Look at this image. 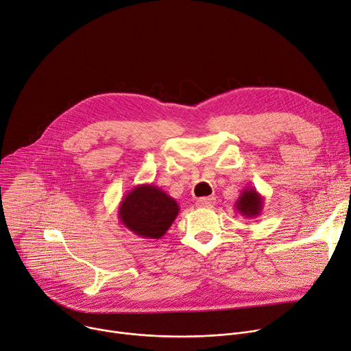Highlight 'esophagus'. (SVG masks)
<instances>
[{
  "instance_id": "34e87169",
  "label": "esophagus",
  "mask_w": 351,
  "mask_h": 351,
  "mask_svg": "<svg viewBox=\"0 0 351 351\" xmlns=\"http://www.w3.org/2000/svg\"><path fill=\"white\" fill-rule=\"evenodd\" d=\"M215 204V198L213 197H204V198H198L197 199V205L199 208H212Z\"/></svg>"
}]
</instances>
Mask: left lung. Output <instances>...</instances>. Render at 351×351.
<instances>
[{"label":"left lung","mask_w":351,"mask_h":351,"mask_svg":"<svg viewBox=\"0 0 351 351\" xmlns=\"http://www.w3.org/2000/svg\"><path fill=\"white\" fill-rule=\"evenodd\" d=\"M263 206H264V198L253 186L245 188V190L240 193L237 201L234 202L236 210L241 215V217H245L247 219L260 217L263 212Z\"/></svg>","instance_id":"1"}]
</instances>
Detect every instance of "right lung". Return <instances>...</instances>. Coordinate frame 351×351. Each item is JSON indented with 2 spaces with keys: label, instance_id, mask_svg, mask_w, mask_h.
I'll list each match as a JSON object with an SVG mask.
<instances>
[{
  "label": "right lung",
  "instance_id": "add662e5",
  "mask_svg": "<svg viewBox=\"0 0 351 351\" xmlns=\"http://www.w3.org/2000/svg\"><path fill=\"white\" fill-rule=\"evenodd\" d=\"M178 212V202L160 186L141 184L122 198L118 219L133 234L157 240L166 234Z\"/></svg>",
  "mask_w": 351,
  "mask_h": 351
}]
</instances>
